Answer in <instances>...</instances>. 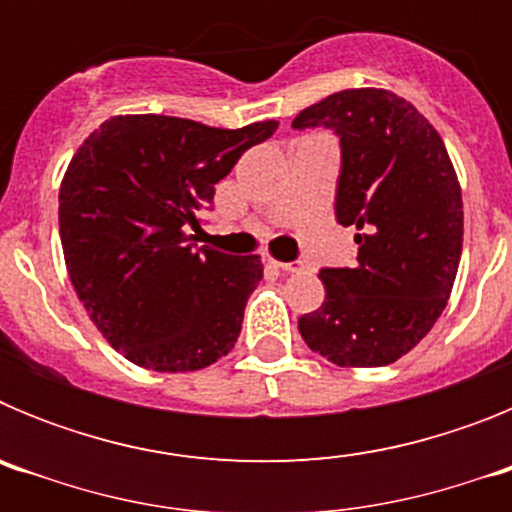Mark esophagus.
Segmentation results:
<instances>
[{
    "mask_svg": "<svg viewBox=\"0 0 512 512\" xmlns=\"http://www.w3.org/2000/svg\"><path fill=\"white\" fill-rule=\"evenodd\" d=\"M271 264L277 266V269H282V271H300L302 269V261H274V259H271Z\"/></svg>",
    "mask_w": 512,
    "mask_h": 512,
    "instance_id": "esophagus-1",
    "label": "esophagus"
}]
</instances>
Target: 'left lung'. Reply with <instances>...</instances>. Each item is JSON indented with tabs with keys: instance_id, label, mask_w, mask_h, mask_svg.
<instances>
[{
	"instance_id": "left-lung-1",
	"label": "left lung",
	"mask_w": 512,
	"mask_h": 512,
	"mask_svg": "<svg viewBox=\"0 0 512 512\" xmlns=\"http://www.w3.org/2000/svg\"><path fill=\"white\" fill-rule=\"evenodd\" d=\"M292 128L338 135L336 220L359 228L356 264L320 269L325 302L300 318L302 338L338 366L392 364L433 328L459 269L464 210L449 153L387 89L330 94Z\"/></svg>"
}]
</instances>
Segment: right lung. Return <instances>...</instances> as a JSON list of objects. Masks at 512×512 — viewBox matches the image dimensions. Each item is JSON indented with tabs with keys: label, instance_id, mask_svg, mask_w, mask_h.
I'll return each mask as SVG.
<instances>
[{
	"label": "right lung",
	"instance_id": "1",
	"mask_svg": "<svg viewBox=\"0 0 512 512\" xmlns=\"http://www.w3.org/2000/svg\"><path fill=\"white\" fill-rule=\"evenodd\" d=\"M277 128L120 115L74 153L58 192L63 259L89 318L128 361L197 372L235 346L264 264L192 241L215 184Z\"/></svg>",
	"mask_w": 512,
	"mask_h": 512
}]
</instances>
